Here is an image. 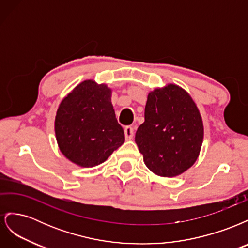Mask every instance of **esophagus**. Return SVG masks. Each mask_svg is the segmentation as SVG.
<instances>
[{"label":"esophagus","instance_id":"esophagus-1","mask_svg":"<svg viewBox=\"0 0 248 248\" xmlns=\"http://www.w3.org/2000/svg\"><path fill=\"white\" fill-rule=\"evenodd\" d=\"M124 133H125V138L126 140H131L134 136V131L131 126H126L124 129Z\"/></svg>","mask_w":248,"mask_h":248}]
</instances>
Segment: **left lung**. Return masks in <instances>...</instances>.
<instances>
[{
  "mask_svg": "<svg viewBox=\"0 0 248 248\" xmlns=\"http://www.w3.org/2000/svg\"><path fill=\"white\" fill-rule=\"evenodd\" d=\"M202 139L200 110L184 89L169 84L149 93L136 142L150 170L160 177L181 175L198 159Z\"/></svg>",
  "mask_w": 248,
  "mask_h": 248,
  "instance_id": "1",
  "label": "left lung"
}]
</instances>
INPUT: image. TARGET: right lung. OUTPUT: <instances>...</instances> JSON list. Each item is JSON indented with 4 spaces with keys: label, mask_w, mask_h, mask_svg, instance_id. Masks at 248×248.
<instances>
[{
    "label": "right lung",
    "mask_w": 248,
    "mask_h": 248,
    "mask_svg": "<svg viewBox=\"0 0 248 248\" xmlns=\"http://www.w3.org/2000/svg\"><path fill=\"white\" fill-rule=\"evenodd\" d=\"M55 132L60 151L71 162L92 168L106 161L125 140L111 90L92 79L80 82L60 103Z\"/></svg>",
    "instance_id": "right-lung-1"
}]
</instances>
